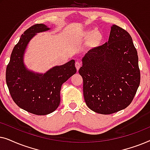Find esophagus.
<instances>
[{"mask_svg": "<svg viewBox=\"0 0 150 150\" xmlns=\"http://www.w3.org/2000/svg\"><path fill=\"white\" fill-rule=\"evenodd\" d=\"M75 66H76V68L77 70H79V68L81 66V63L80 62V61H76L75 63Z\"/></svg>", "mask_w": 150, "mask_h": 150, "instance_id": "1", "label": "esophagus"}]
</instances>
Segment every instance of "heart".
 <instances>
[{"label": "heart", "instance_id": "1", "mask_svg": "<svg viewBox=\"0 0 150 150\" xmlns=\"http://www.w3.org/2000/svg\"><path fill=\"white\" fill-rule=\"evenodd\" d=\"M85 36L87 38L90 37V40L92 43L99 42L102 39V34L99 30H89L85 32Z\"/></svg>", "mask_w": 150, "mask_h": 150}]
</instances>
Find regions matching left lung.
<instances>
[{"mask_svg": "<svg viewBox=\"0 0 150 150\" xmlns=\"http://www.w3.org/2000/svg\"><path fill=\"white\" fill-rule=\"evenodd\" d=\"M110 28L108 42L88 51L79 70L86 104L103 115L130 105L141 79L138 54L130 34L115 24Z\"/></svg>", "mask_w": 150, "mask_h": 150, "instance_id": "left-lung-1", "label": "left lung"}]
</instances>
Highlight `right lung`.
I'll return each mask as SVG.
<instances>
[{
	"label": "right lung",
	"instance_id": "obj_1",
	"mask_svg": "<svg viewBox=\"0 0 150 150\" xmlns=\"http://www.w3.org/2000/svg\"><path fill=\"white\" fill-rule=\"evenodd\" d=\"M50 29L44 24H37L25 30L14 46L6 69V83L14 102L38 115L50 114L58 108L61 86L76 72L74 59L44 74L35 72L26 67L24 57L28 43L37 33Z\"/></svg>",
	"mask_w": 150,
	"mask_h": 150
}]
</instances>
